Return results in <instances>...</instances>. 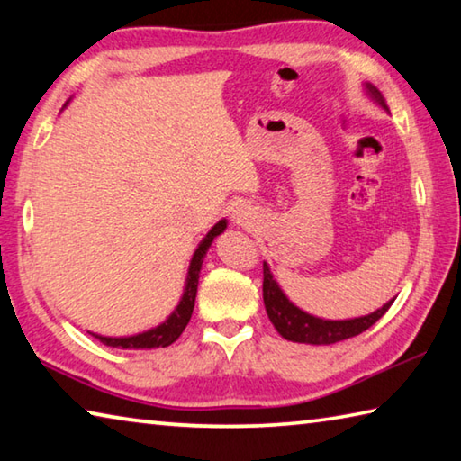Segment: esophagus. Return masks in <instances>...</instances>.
Returning <instances> with one entry per match:
<instances>
[{
	"label": "esophagus",
	"instance_id": "esophagus-1",
	"mask_svg": "<svg viewBox=\"0 0 461 461\" xmlns=\"http://www.w3.org/2000/svg\"><path fill=\"white\" fill-rule=\"evenodd\" d=\"M231 220H233V223H238V225H244V223H246V220H248V213H246V209H244V207H236V209H233V213H231Z\"/></svg>",
	"mask_w": 461,
	"mask_h": 461
}]
</instances>
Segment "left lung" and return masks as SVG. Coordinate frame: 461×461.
<instances>
[{
    "label": "left lung",
    "instance_id": "1",
    "mask_svg": "<svg viewBox=\"0 0 461 461\" xmlns=\"http://www.w3.org/2000/svg\"><path fill=\"white\" fill-rule=\"evenodd\" d=\"M364 89L368 93L372 101L388 112L386 99L382 97V93L374 87L372 83H364ZM390 113V112H388ZM262 294H264V307H267L268 319L275 325V330L283 335L288 341L296 343H311V346H330V343H338L343 339L360 335L362 331L368 330L378 319L386 313L388 307L393 305V301H388L386 305L374 311L370 315L354 317V319H321L307 313L288 301L283 288L276 283L275 275L268 267V262H264V283H262Z\"/></svg>",
    "mask_w": 461,
    "mask_h": 461
}]
</instances>
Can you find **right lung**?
<instances>
[{
	"label": "right lung",
	"instance_id": "right-lung-1",
	"mask_svg": "<svg viewBox=\"0 0 461 461\" xmlns=\"http://www.w3.org/2000/svg\"><path fill=\"white\" fill-rule=\"evenodd\" d=\"M67 104H65V107H67ZM225 228H228V220H220L212 230L207 231V236L199 241V246H197V249H194L193 258L189 262V270H186L181 299H178L175 311L165 319V321L158 323L156 327H150V330H146V331H140L134 335H122V338H113V335H99V333L89 331L93 338H97L101 343H105V346H109V348H120V349H156V348H167L173 341H176L178 335L185 331V327H186V323H189V319L193 315L203 258H205L207 249L212 248L213 240L220 236V233H223Z\"/></svg>",
	"mask_w": 461,
	"mask_h": 461
}]
</instances>
